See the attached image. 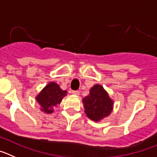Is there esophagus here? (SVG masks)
I'll use <instances>...</instances> for the list:
<instances>
[{
	"label": "esophagus",
	"mask_w": 157,
	"mask_h": 157,
	"mask_svg": "<svg viewBox=\"0 0 157 157\" xmlns=\"http://www.w3.org/2000/svg\"><path fill=\"white\" fill-rule=\"evenodd\" d=\"M72 94H75V95H79L80 94V92L78 91H72Z\"/></svg>",
	"instance_id": "esophagus-1"
}]
</instances>
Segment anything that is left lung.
Returning a JSON list of instances; mask_svg holds the SVG:
<instances>
[{"label":"left lung","mask_w":157,"mask_h":157,"mask_svg":"<svg viewBox=\"0 0 157 157\" xmlns=\"http://www.w3.org/2000/svg\"><path fill=\"white\" fill-rule=\"evenodd\" d=\"M84 112L89 119L98 122L108 117L113 110V101L100 84H95L90 89L89 94L82 100Z\"/></svg>","instance_id":"8db88e82"}]
</instances>
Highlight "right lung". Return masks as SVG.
<instances>
[{"instance_id": "add662e5", "label": "right lung", "mask_w": 157, "mask_h": 157, "mask_svg": "<svg viewBox=\"0 0 157 157\" xmlns=\"http://www.w3.org/2000/svg\"><path fill=\"white\" fill-rule=\"evenodd\" d=\"M67 91H63L55 82H50L36 95V100L45 113H52L54 109L61 103Z\"/></svg>"}]
</instances>
